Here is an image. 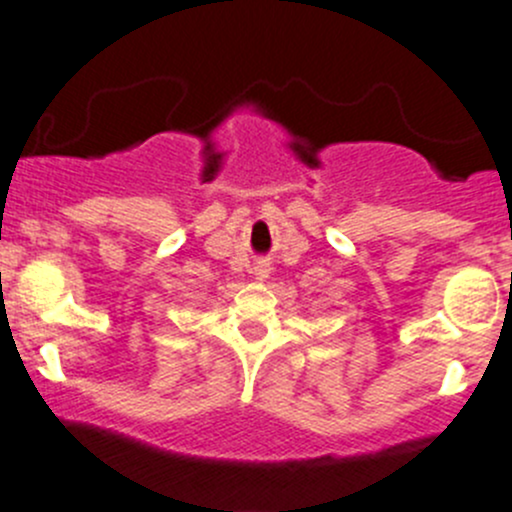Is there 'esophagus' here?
<instances>
[{
  "instance_id": "34e87169",
  "label": "esophagus",
  "mask_w": 512,
  "mask_h": 512,
  "mask_svg": "<svg viewBox=\"0 0 512 512\" xmlns=\"http://www.w3.org/2000/svg\"><path fill=\"white\" fill-rule=\"evenodd\" d=\"M252 272H255V277H257V280H265V277L270 275V270H267V265H265V262H257V265H255V270H252Z\"/></svg>"
}]
</instances>
